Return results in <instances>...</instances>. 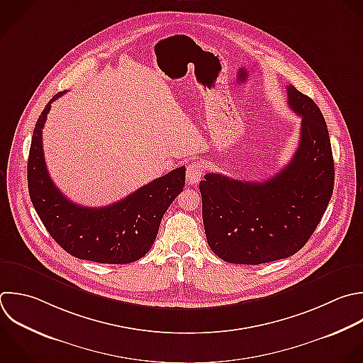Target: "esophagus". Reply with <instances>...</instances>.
Returning a JSON list of instances; mask_svg holds the SVG:
<instances>
[{"instance_id":"esophagus-1","label":"esophagus","mask_w":363,"mask_h":363,"mask_svg":"<svg viewBox=\"0 0 363 363\" xmlns=\"http://www.w3.org/2000/svg\"><path fill=\"white\" fill-rule=\"evenodd\" d=\"M204 174V169L200 163H191L187 166V172H186V179L189 182V184H196L201 180Z\"/></svg>"}]
</instances>
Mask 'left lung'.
Masks as SVG:
<instances>
[{"label": "left lung", "instance_id": "obj_1", "mask_svg": "<svg viewBox=\"0 0 363 363\" xmlns=\"http://www.w3.org/2000/svg\"><path fill=\"white\" fill-rule=\"evenodd\" d=\"M288 106L301 116L291 162L265 182L208 173L200 182L203 223L213 252L231 264H264L294 255L319 224L333 191L335 169L325 119L292 85Z\"/></svg>", "mask_w": 363, "mask_h": 363}]
</instances>
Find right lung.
<instances>
[{"label":"right lung","mask_w":363,"mask_h":363,"mask_svg":"<svg viewBox=\"0 0 363 363\" xmlns=\"http://www.w3.org/2000/svg\"><path fill=\"white\" fill-rule=\"evenodd\" d=\"M37 121L30 157L28 190L43 224L71 255L101 264H129L149 252L160 221L183 191L186 167H177L106 207H84L67 199L50 177L43 150V129L51 104Z\"/></svg>","instance_id":"1"}]
</instances>
